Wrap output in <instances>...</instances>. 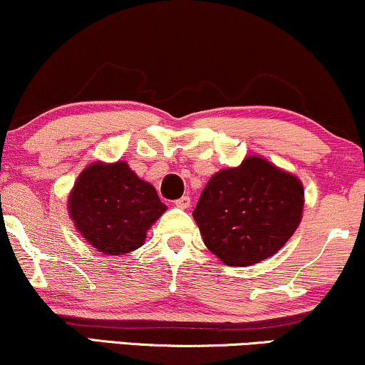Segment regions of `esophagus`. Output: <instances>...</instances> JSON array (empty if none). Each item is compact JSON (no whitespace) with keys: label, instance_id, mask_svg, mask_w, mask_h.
<instances>
[{"label":"esophagus","instance_id":"1","mask_svg":"<svg viewBox=\"0 0 365 365\" xmlns=\"http://www.w3.org/2000/svg\"><path fill=\"white\" fill-rule=\"evenodd\" d=\"M175 205H177V207H180V209L190 207V197H188V195L180 197V199L175 200Z\"/></svg>","mask_w":365,"mask_h":365}]
</instances>
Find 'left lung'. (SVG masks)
Wrapping results in <instances>:
<instances>
[{
    "label": "left lung",
    "mask_w": 365,
    "mask_h": 365,
    "mask_svg": "<svg viewBox=\"0 0 365 365\" xmlns=\"http://www.w3.org/2000/svg\"><path fill=\"white\" fill-rule=\"evenodd\" d=\"M301 182L263 158L209 180L194 209L205 247L226 265L247 267L272 257L301 222Z\"/></svg>",
    "instance_id": "obj_1"
}]
</instances>
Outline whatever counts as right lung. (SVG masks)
Masks as SVG:
<instances>
[{
	"label": "right lung",
	"instance_id": "right-lung-1",
	"mask_svg": "<svg viewBox=\"0 0 365 365\" xmlns=\"http://www.w3.org/2000/svg\"><path fill=\"white\" fill-rule=\"evenodd\" d=\"M166 210L155 187L138 178L124 161L95 163L78 177L69 212L83 238L107 255L139 248L149 226Z\"/></svg>",
	"mask_w": 365,
	"mask_h": 365
}]
</instances>
